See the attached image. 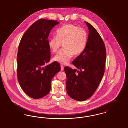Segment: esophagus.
<instances>
[{"mask_svg": "<svg viewBox=\"0 0 128 128\" xmlns=\"http://www.w3.org/2000/svg\"><path fill=\"white\" fill-rule=\"evenodd\" d=\"M64 70V67L63 66H62V65H61V71H63Z\"/></svg>", "mask_w": 128, "mask_h": 128, "instance_id": "34e87169", "label": "esophagus"}]
</instances>
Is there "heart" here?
Here are the masks:
<instances>
[{
    "mask_svg": "<svg viewBox=\"0 0 128 128\" xmlns=\"http://www.w3.org/2000/svg\"><path fill=\"white\" fill-rule=\"evenodd\" d=\"M56 36L49 40L48 46L50 50L55 53L62 44L64 49L53 59L64 64H68L73 56H78L83 52L88 39V32L84 28L72 24H67L58 28Z\"/></svg>",
    "mask_w": 128,
    "mask_h": 128,
    "instance_id": "1",
    "label": "heart"
}]
</instances>
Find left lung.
<instances>
[{"label": "left lung", "instance_id": "8db88e82", "mask_svg": "<svg viewBox=\"0 0 128 128\" xmlns=\"http://www.w3.org/2000/svg\"><path fill=\"white\" fill-rule=\"evenodd\" d=\"M88 42L83 52L72 62L80 71L64 67L66 91L72 99L83 101L90 98L98 88L105 72L106 50L100 34L88 22Z\"/></svg>", "mask_w": 128, "mask_h": 128}]
</instances>
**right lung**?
Wrapping results in <instances>:
<instances>
[{"label": "right lung", "mask_w": 128, "mask_h": 128, "mask_svg": "<svg viewBox=\"0 0 128 128\" xmlns=\"http://www.w3.org/2000/svg\"><path fill=\"white\" fill-rule=\"evenodd\" d=\"M59 22L39 19L24 34L17 54V78L23 91L34 99L43 98L50 89L52 78L61 70L54 61L47 65L50 58L48 37Z\"/></svg>", "instance_id": "add662e5"}]
</instances>
